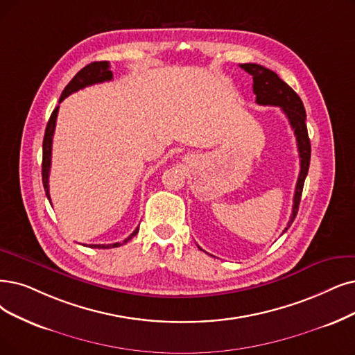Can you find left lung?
Instances as JSON below:
<instances>
[{
	"label": "left lung",
	"instance_id": "left-lung-1",
	"mask_svg": "<svg viewBox=\"0 0 355 355\" xmlns=\"http://www.w3.org/2000/svg\"><path fill=\"white\" fill-rule=\"evenodd\" d=\"M240 68H243L246 73L253 77V93L257 94V103L262 106H279L282 112L286 113L297 139V148H299L300 155V175L295 185L291 217L284 232H282L286 233L293 224L297 212H299L302 192L310 164V139L306 125V110L299 94L286 81H282L274 71L258 64H242Z\"/></svg>",
	"mask_w": 355,
	"mask_h": 355
}]
</instances>
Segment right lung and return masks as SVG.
<instances>
[{
	"label": "right lung",
	"instance_id": "right-lung-1",
	"mask_svg": "<svg viewBox=\"0 0 355 355\" xmlns=\"http://www.w3.org/2000/svg\"><path fill=\"white\" fill-rule=\"evenodd\" d=\"M113 77L112 71L109 69V62L107 61H101V62H92L89 65H86L84 68H81L78 73L74 76V78L71 80L67 87L64 89L61 97H60V103L64 101V98L69 94H73L74 92H78L87 86H93V84L97 83H103V81H110ZM58 109L60 106H56L52 112V115L48 121L46 125V131H45V137H44V157H42V182H44V188L46 192L48 200L51 202V195H49V170H51V159H52V138H53V132H55V123H56V116H58ZM139 230V227L126 237L123 242H118V243H112V245H90V248H97V249H109V248H119L122 245H125L126 242L137 236Z\"/></svg>",
	"mask_w": 355,
	"mask_h": 355
}]
</instances>
